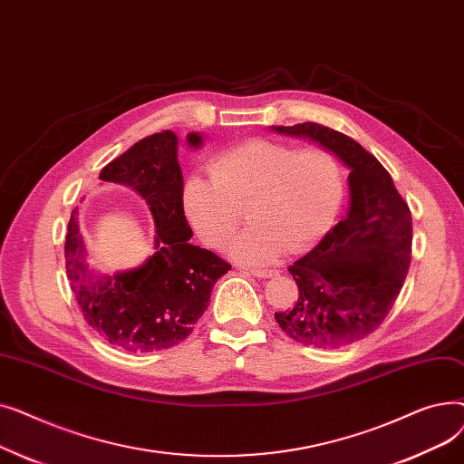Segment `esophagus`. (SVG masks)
I'll return each instance as SVG.
<instances>
[{
  "mask_svg": "<svg viewBox=\"0 0 464 464\" xmlns=\"http://www.w3.org/2000/svg\"><path fill=\"white\" fill-rule=\"evenodd\" d=\"M250 275L257 276V278H271L275 275H278L276 269H246Z\"/></svg>",
  "mask_w": 464,
  "mask_h": 464,
  "instance_id": "1",
  "label": "esophagus"
}]
</instances>
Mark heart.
Masks as SVG:
<instances>
[{
  "label": "heart",
  "instance_id": "1",
  "mask_svg": "<svg viewBox=\"0 0 464 464\" xmlns=\"http://www.w3.org/2000/svg\"><path fill=\"white\" fill-rule=\"evenodd\" d=\"M208 170L184 180L182 214L208 248H222L246 207L252 224L229 246L245 263L310 250L334 226L344 198L343 169L324 146L250 139L214 156Z\"/></svg>",
  "mask_w": 464,
  "mask_h": 464
}]
</instances>
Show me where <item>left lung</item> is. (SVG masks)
Masks as SVG:
<instances>
[{"mask_svg": "<svg viewBox=\"0 0 464 464\" xmlns=\"http://www.w3.org/2000/svg\"><path fill=\"white\" fill-rule=\"evenodd\" d=\"M308 137L350 167V212L318 246L287 266L295 304L275 312L304 346L338 350L374 333L399 297L411 261V212L387 169L352 137L315 121L273 126Z\"/></svg>", "mask_w": 464, "mask_h": 464, "instance_id": "8db88e82", "label": "left lung"}]
</instances>
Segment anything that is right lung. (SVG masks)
Returning a JSON list of instances; mask_svg holds the SVG:
<instances>
[{"label":"right lung","instance_id":"add662e5","mask_svg":"<svg viewBox=\"0 0 464 464\" xmlns=\"http://www.w3.org/2000/svg\"><path fill=\"white\" fill-rule=\"evenodd\" d=\"M199 146L201 137L189 133ZM177 135L161 131L140 139L100 173L105 182L131 186L150 207L156 224L154 254L139 269L93 282L84 265L77 210L65 237V269L84 320L109 344L133 353L161 352L188 338L208 306L214 284L231 265L189 245L191 227L180 207L182 170Z\"/></svg>","mask_w":464,"mask_h":464}]
</instances>
